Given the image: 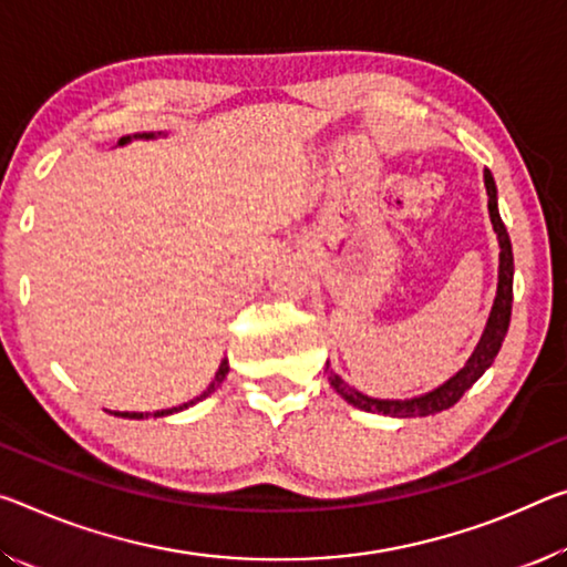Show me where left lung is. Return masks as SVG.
<instances>
[{"label":"left lung","instance_id":"8db88e82","mask_svg":"<svg viewBox=\"0 0 567 567\" xmlns=\"http://www.w3.org/2000/svg\"><path fill=\"white\" fill-rule=\"evenodd\" d=\"M484 186H487V196H489L487 206H489L492 227H494V231H497V239H499V282H497V298H494L487 328H484L477 348H474V353L470 355V361L464 363L462 371H456L446 383H442L434 391L424 393V396L403 399V401L363 396L361 391L350 389V385L340 379L336 371H332L330 363H326V373H328L330 385L348 403H353L355 409L371 411V413H385V416H401V419L431 416V413L446 411L464 396V391H470L472 385L477 383L480 375L487 371L494 358H497L502 340H505V336H507L509 316H512V275H515V259H512V245H509L505 221H502L499 209H497V186H494L489 168L484 171Z\"/></svg>","mask_w":567,"mask_h":567}]
</instances>
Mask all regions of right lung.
I'll return each mask as SVG.
<instances>
[{"label":"right lung","mask_w":567,"mask_h":567,"mask_svg":"<svg viewBox=\"0 0 567 567\" xmlns=\"http://www.w3.org/2000/svg\"><path fill=\"white\" fill-rule=\"evenodd\" d=\"M161 136V133H158ZM133 138H156L154 133H138V136H133ZM131 141V136H125V138H121L118 141V146H123V143H128ZM227 373H229V361L227 358H224V361L219 363V371H217V375H214V381L209 383V389H206L202 396H196L194 401H188V403H182V406H174V409H161V411H156L154 416H168V413H176V411H184V409H188V406H194L196 401H202V399H206L209 396V393H214L221 385V381L227 379ZM115 416H121V419H148L151 413H138V411H115Z\"/></svg>","instance_id":"add662e5"}]
</instances>
